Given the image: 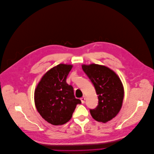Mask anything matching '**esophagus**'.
<instances>
[{"label":"esophagus","instance_id":"obj_1","mask_svg":"<svg viewBox=\"0 0 154 154\" xmlns=\"http://www.w3.org/2000/svg\"><path fill=\"white\" fill-rule=\"evenodd\" d=\"M80 100H81V101H82V103H85V96L83 97Z\"/></svg>","mask_w":154,"mask_h":154}]
</instances>
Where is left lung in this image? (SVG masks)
<instances>
[{"mask_svg":"<svg viewBox=\"0 0 154 154\" xmlns=\"http://www.w3.org/2000/svg\"><path fill=\"white\" fill-rule=\"evenodd\" d=\"M82 69L93 84L98 98V105L90 109L93 118L106 123L119 113L122 106L124 90L122 82L109 68L96 64L82 65Z\"/></svg>","mask_w":154,"mask_h":154,"instance_id":"left-lung-1","label":"left lung"}]
</instances>
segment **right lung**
I'll return each instance as SVG.
<instances>
[{"instance_id":"obj_1","label":"right lung","mask_w":154,"mask_h":154,"mask_svg":"<svg viewBox=\"0 0 154 154\" xmlns=\"http://www.w3.org/2000/svg\"><path fill=\"white\" fill-rule=\"evenodd\" d=\"M72 67L60 64L51 68L42 76L34 92V102L42 119L53 125L68 122L76 106L82 103L75 98L71 85L66 78Z\"/></svg>"}]
</instances>
